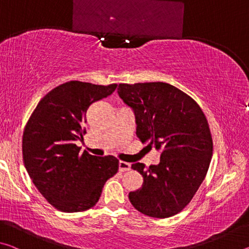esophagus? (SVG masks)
<instances>
[{
  "mask_svg": "<svg viewBox=\"0 0 249 249\" xmlns=\"http://www.w3.org/2000/svg\"><path fill=\"white\" fill-rule=\"evenodd\" d=\"M119 169L120 171H128L130 169V163L126 161H121L119 162Z\"/></svg>",
  "mask_w": 249,
  "mask_h": 249,
  "instance_id": "1",
  "label": "esophagus"
}]
</instances>
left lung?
<instances>
[{
    "mask_svg": "<svg viewBox=\"0 0 249 249\" xmlns=\"http://www.w3.org/2000/svg\"><path fill=\"white\" fill-rule=\"evenodd\" d=\"M117 93L133 109L137 137L161 150L158 165H132L144 182L129 192L130 203L151 217L174 216L192 200L209 170L213 142L208 120L191 96L169 83H120Z\"/></svg>",
    "mask_w": 249,
    "mask_h": 249,
    "instance_id": "1",
    "label": "left lung"
}]
</instances>
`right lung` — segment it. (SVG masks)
Here are the masks:
<instances>
[{
	"label": "right lung",
	"mask_w": 249,
	"mask_h": 249,
	"mask_svg": "<svg viewBox=\"0 0 249 249\" xmlns=\"http://www.w3.org/2000/svg\"><path fill=\"white\" fill-rule=\"evenodd\" d=\"M117 84L69 81L37 104L23 134L24 165L46 200L61 212H82L96 204L105 182L119 170L113 156L96 157L75 145L86 134L90 105L107 98Z\"/></svg>",
	"instance_id": "1"
}]
</instances>
